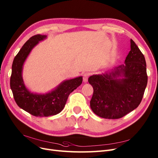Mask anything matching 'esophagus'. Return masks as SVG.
Instances as JSON below:
<instances>
[{
  "mask_svg": "<svg viewBox=\"0 0 158 158\" xmlns=\"http://www.w3.org/2000/svg\"><path fill=\"white\" fill-rule=\"evenodd\" d=\"M89 73H84V75H83V81H84V82H87V80H88V78H89Z\"/></svg>",
  "mask_w": 158,
  "mask_h": 158,
  "instance_id": "1",
  "label": "esophagus"
}]
</instances>
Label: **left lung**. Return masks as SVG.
Returning <instances> with one entry per match:
<instances>
[{"mask_svg":"<svg viewBox=\"0 0 158 158\" xmlns=\"http://www.w3.org/2000/svg\"><path fill=\"white\" fill-rule=\"evenodd\" d=\"M130 44L124 64L88 79L93 87L90 107L102 118H121L137 108L143 97L148 81L146 61L132 40Z\"/></svg>","mask_w":158,"mask_h":158,"instance_id":"obj_1","label":"left lung"}]
</instances>
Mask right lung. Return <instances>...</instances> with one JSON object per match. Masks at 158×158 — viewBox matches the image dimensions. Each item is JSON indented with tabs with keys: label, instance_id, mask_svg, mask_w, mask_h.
<instances>
[{
	"label": "right lung",
	"instance_id": "1",
	"mask_svg": "<svg viewBox=\"0 0 158 158\" xmlns=\"http://www.w3.org/2000/svg\"><path fill=\"white\" fill-rule=\"evenodd\" d=\"M47 37L35 35L24 44L14 60L10 77V87L15 102L19 108L35 117H48L60 113L69 94L82 83V77L67 80L46 94L31 93L26 87L22 77L24 63L32 48Z\"/></svg>",
	"mask_w": 158,
	"mask_h": 158
}]
</instances>
